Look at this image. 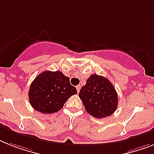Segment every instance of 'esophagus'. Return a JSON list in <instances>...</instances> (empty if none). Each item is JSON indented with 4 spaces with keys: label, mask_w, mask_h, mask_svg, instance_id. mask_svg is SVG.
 Returning a JSON list of instances; mask_svg holds the SVG:
<instances>
[{
    "label": "esophagus",
    "mask_w": 154,
    "mask_h": 154,
    "mask_svg": "<svg viewBox=\"0 0 154 154\" xmlns=\"http://www.w3.org/2000/svg\"><path fill=\"white\" fill-rule=\"evenodd\" d=\"M80 88H81V86L79 85V86H76V89H77V91H78V93L80 91Z\"/></svg>",
    "instance_id": "1"
}]
</instances>
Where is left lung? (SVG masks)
<instances>
[{"label": "left lung", "instance_id": "left-lung-1", "mask_svg": "<svg viewBox=\"0 0 154 154\" xmlns=\"http://www.w3.org/2000/svg\"><path fill=\"white\" fill-rule=\"evenodd\" d=\"M86 111L97 119L111 116L118 105L117 93L105 77L91 75L79 94Z\"/></svg>", "mask_w": 154, "mask_h": 154}]
</instances>
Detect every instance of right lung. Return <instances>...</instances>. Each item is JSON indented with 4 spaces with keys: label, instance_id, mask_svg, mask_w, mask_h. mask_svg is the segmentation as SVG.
<instances>
[{
    "label": "right lung",
    "instance_id": "add662e5",
    "mask_svg": "<svg viewBox=\"0 0 154 154\" xmlns=\"http://www.w3.org/2000/svg\"><path fill=\"white\" fill-rule=\"evenodd\" d=\"M76 94L77 90L70 84L69 77L60 71H45L31 82L28 96L35 110L50 114L60 110L67 100Z\"/></svg>",
    "mask_w": 154,
    "mask_h": 154
}]
</instances>
